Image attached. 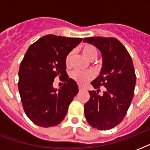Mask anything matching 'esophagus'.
Segmentation results:
<instances>
[{"label": "esophagus", "mask_w": 150, "mask_h": 150, "mask_svg": "<svg viewBox=\"0 0 150 150\" xmlns=\"http://www.w3.org/2000/svg\"><path fill=\"white\" fill-rule=\"evenodd\" d=\"M79 91H81V90L83 89V87L81 86H79Z\"/></svg>", "instance_id": "esophagus-1"}]
</instances>
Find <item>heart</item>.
Listing matches in <instances>:
<instances>
[{"instance_id": "1", "label": "heart", "mask_w": 150, "mask_h": 150, "mask_svg": "<svg viewBox=\"0 0 150 150\" xmlns=\"http://www.w3.org/2000/svg\"><path fill=\"white\" fill-rule=\"evenodd\" d=\"M82 50L85 57L87 59L90 60V61H93L97 57V50L94 46L90 45V44H86L82 47ZM71 55H72V52H70L66 56L65 64L67 65H68L70 64ZM71 77L79 84L84 85L87 82H89V80L93 79V75L90 71H81L75 70L73 71L71 73Z\"/></svg>"}]
</instances>
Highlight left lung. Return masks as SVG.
I'll return each instance as SVG.
<instances>
[{
	"instance_id": "1",
	"label": "left lung",
	"mask_w": 150,
	"mask_h": 150,
	"mask_svg": "<svg viewBox=\"0 0 150 150\" xmlns=\"http://www.w3.org/2000/svg\"><path fill=\"white\" fill-rule=\"evenodd\" d=\"M83 42L98 48L103 57L100 75L91 82L96 91H89L85 116L92 127L109 130L122 121L134 96L136 76L132 59L114 37H88ZM100 86L106 88L102 95L98 94Z\"/></svg>"
}]
</instances>
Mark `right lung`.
<instances>
[{"label":"right lung","mask_w":150,"mask_h":150,"mask_svg":"<svg viewBox=\"0 0 150 150\" xmlns=\"http://www.w3.org/2000/svg\"><path fill=\"white\" fill-rule=\"evenodd\" d=\"M82 38L47 35L27 50L18 71V90L27 117L37 125L48 128L63 121L68 106L79 92L75 81L66 72L65 58ZM65 83L57 91L55 77Z\"/></svg>","instance_id":"add662e5"}]
</instances>
